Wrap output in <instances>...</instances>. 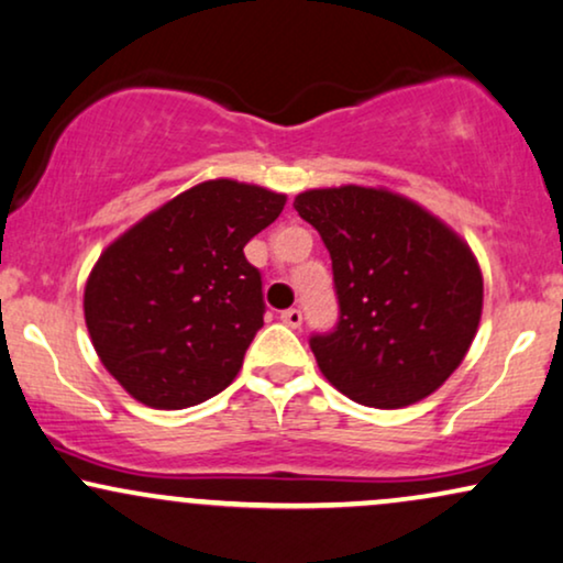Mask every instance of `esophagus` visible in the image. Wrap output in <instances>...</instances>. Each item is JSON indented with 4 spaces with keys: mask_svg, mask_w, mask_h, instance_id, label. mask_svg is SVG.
Listing matches in <instances>:
<instances>
[{
    "mask_svg": "<svg viewBox=\"0 0 563 563\" xmlns=\"http://www.w3.org/2000/svg\"><path fill=\"white\" fill-rule=\"evenodd\" d=\"M280 319L283 322H286L288 327H301V322H303V311L301 309H286L280 314Z\"/></svg>",
    "mask_w": 563,
    "mask_h": 563,
    "instance_id": "obj_1",
    "label": "esophagus"
}]
</instances>
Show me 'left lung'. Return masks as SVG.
Segmentation results:
<instances>
[{"label": "left lung", "instance_id": "left-lung-1", "mask_svg": "<svg viewBox=\"0 0 563 563\" xmlns=\"http://www.w3.org/2000/svg\"><path fill=\"white\" fill-rule=\"evenodd\" d=\"M294 208L332 260L338 324L309 338L332 387L368 408H405L450 379L483 309L473 252L416 202L384 189H311Z\"/></svg>", "mask_w": 563, "mask_h": 563}]
</instances>
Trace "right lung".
I'll return each mask as SVG.
<instances>
[{
    "label": "right lung",
    "mask_w": 563,
    "mask_h": 563,
    "mask_svg": "<svg viewBox=\"0 0 563 563\" xmlns=\"http://www.w3.org/2000/svg\"><path fill=\"white\" fill-rule=\"evenodd\" d=\"M283 205L286 195L254 184L205 181L101 254L85 286V324L134 400L181 410L236 379L267 309L244 246Z\"/></svg>",
    "instance_id": "right-lung-1"
}]
</instances>
